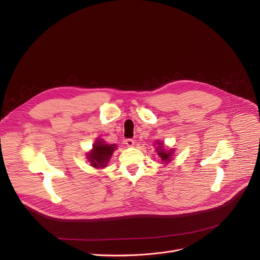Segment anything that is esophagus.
Listing matches in <instances>:
<instances>
[{
	"mask_svg": "<svg viewBox=\"0 0 260 260\" xmlns=\"http://www.w3.org/2000/svg\"><path fill=\"white\" fill-rule=\"evenodd\" d=\"M125 144L128 146V147H132V146H134L135 145V140H133V139H125Z\"/></svg>",
	"mask_w": 260,
	"mask_h": 260,
	"instance_id": "34e87169",
	"label": "esophagus"
}]
</instances>
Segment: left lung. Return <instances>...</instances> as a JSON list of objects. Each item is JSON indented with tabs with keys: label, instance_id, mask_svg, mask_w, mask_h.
<instances>
[{
	"label": "left lung",
	"instance_id": "8db88e82",
	"mask_svg": "<svg viewBox=\"0 0 260 260\" xmlns=\"http://www.w3.org/2000/svg\"><path fill=\"white\" fill-rule=\"evenodd\" d=\"M161 146H162V144H161ZM157 151H158L159 157L161 158L162 161H164L165 163H168L170 161V157L172 154V151H165L162 148H157Z\"/></svg>",
	"mask_w": 260,
	"mask_h": 260
}]
</instances>
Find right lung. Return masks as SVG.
<instances>
[{
	"label": "right lung",
	"mask_w": 260,
	"mask_h": 260,
	"mask_svg": "<svg viewBox=\"0 0 260 260\" xmlns=\"http://www.w3.org/2000/svg\"><path fill=\"white\" fill-rule=\"evenodd\" d=\"M115 145H108L102 141L98 140L94 146L93 150L89 153L88 159L90 160L93 167H106L112 153L114 152Z\"/></svg>",
	"instance_id": "add662e5"
}]
</instances>
